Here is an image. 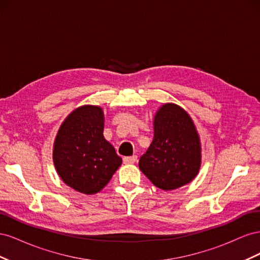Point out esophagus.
<instances>
[{"instance_id": "obj_1", "label": "esophagus", "mask_w": 260, "mask_h": 260, "mask_svg": "<svg viewBox=\"0 0 260 260\" xmlns=\"http://www.w3.org/2000/svg\"><path fill=\"white\" fill-rule=\"evenodd\" d=\"M138 159L137 155H132V156H128V157H123V162L124 164H135Z\"/></svg>"}]
</instances>
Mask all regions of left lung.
Here are the masks:
<instances>
[{
  "label": "left lung",
  "instance_id": "obj_1",
  "mask_svg": "<svg viewBox=\"0 0 260 260\" xmlns=\"http://www.w3.org/2000/svg\"><path fill=\"white\" fill-rule=\"evenodd\" d=\"M200 166V138L190 116L178 105H162L155 116L153 142L139 161L141 171L168 191L191 182Z\"/></svg>",
  "mask_w": 260,
  "mask_h": 260
}]
</instances>
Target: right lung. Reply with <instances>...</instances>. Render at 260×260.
Returning <instances> with one entry per match:
<instances>
[{"instance_id": "right-lung-1", "label": "right lung", "mask_w": 260, "mask_h": 260, "mask_svg": "<svg viewBox=\"0 0 260 260\" xmlns=\"http://www.w3.org/2000/svg\"><path fill=\"white\" fill-rule=\"evenodd\" d=\"M103 129V111L92 105L77 108L60 125L53 160L61 180L76 191L100 192L122 162Z\"/></svg>"}]
</instances>
